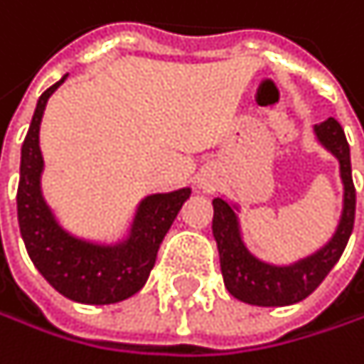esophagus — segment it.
Instances as JSON below:
<instances>
[{"mask_svg": "<svg viewBox=\"0 0 364 364\" xmlns=\"http://www.w3.org/2000/svg\"><path fill=\"white\" fill-rule=\"evenodd\" d=\"M198 188L203 190V192H211L213 190V183L209 178H198Z\"/></svg>", "mask_w": 364, "mask_h": 364, "instance_id": "obj_1", "label": "esophagus"}]
</instances>
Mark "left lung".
I'll return each instance as SVG.
<instances>
[{"mask_svg":"<svg viewBox=\"0 0 364 364\" xmlns=\"http://www.w3.org/2000/svg\"><path fill=\"white\" fill-rule=\"evenodd\" d=\"M316 140L337 157L339 176L343 186V205L333 237L314 254L299 258L290 264H273L250 252L241 230V207L222 198L213 200V237L220 252V267L226 290L250 305L258 307H286L307 299L339 262L356 213V190L352 181L350 144L337 119L328 117L314 125Z\"/></svg>","mask_w":364,"mask_h":364,"instance_id":"left-lung-1","label":"left lung"}]
</instances>
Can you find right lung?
I'll list each match as a JSON object with an SVG mask.
<instances>
[{"instance_id": "obj_1", "label": "right lung", "mask_w": 364, "mask_h": 364, "mask_svg": "<svg viewBox=\"0 0 364 364\" xmlns=\"http://www.w3.org/2000/svg\"><path fill=\"white\" fill-rule=\"evenodd\" d=\"M65 78L68 74L40 95L21 149L18 228L33 267L59 294L85 305H110L134 296L146 284L159 243L192 190L181 188L144 196L125 235L112 243L65 230L42 194L44 157L40 151V123L46 102Z\"/></svg>"}]
</instances>
